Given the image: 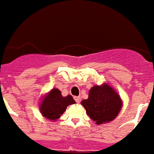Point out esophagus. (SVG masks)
<instances>
[{
	"instance_id": "esophagus-1",
	"label": "esophagus",
	"mask_w": 154,
	"mask_h": 154,
	"mask_svg": "<svg viewBox=\"0 0 154 154\" xmlns=\"http://www.w3.org/2000/svg\"><path fill=\"white\" fill-rule=\"evenodd\" d=\"M75 102L77 103H80V101H81L80 96H75Z\"/></svg>"
}]
</instances>
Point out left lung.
<instances>
[{"instance_id":"1","label":"left lung","mask_w":154,"mask_h":154,"mask_svg":"<svg viewBox=\"0 0 154 154\" xmlns=\"http://www.w3.org/2000/svg\"><path fill=\"white\" fill-rule=\"evenodd\" d=\"M81 104L87 114L96 125L113 121L121 111L122 100L118 92L108 83L95 85L89 91L88 98Z\"/></svg>"}]
</instances>
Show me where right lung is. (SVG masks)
<instances>
[{
	"mask_svg": "<svg viewBox=\"0 0 154 154\" xmlns=\"http://www.w3.org/2000/svg\"><path fill=\"white\" fill-rule=\"evenodd\" d=\"M75 103L71 95L63 96L61 91L53 88L41 97L39 109L42 116L50 121H56L64 113L69 105Z\"/></svg>",
	"mask_w": 154,
	"mask_h": 154,
	"instance_id": "1",
	"label": "right lung"
}]
</instances>
